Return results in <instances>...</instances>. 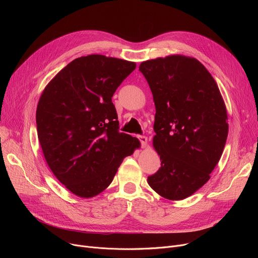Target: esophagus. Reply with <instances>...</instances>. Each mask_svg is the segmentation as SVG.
Wrapping results in <instances>:
<instances>
[{"label":"esophagus","mask_w":258,"mask_h":258,"mask_svg":"<svg viewBox=\"0 0 258 258\" xmlns=\"http://www.w3.org/2000/svg\"><path fill=\"white\" fill-rule=\"evenodd\" d=\"M137 138L139 139L140 143H141V147H145L146 146V143H147V138L145 136H137Z\"/></svg>","instance_id":"1"}]
</instances>
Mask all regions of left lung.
I'll return each instance as SVG.
<instances>
[{
  "label": "left lung",
  "mask_w": 258,
  "mask_h": 258,
  "mask_svg": "<svg viewBox=\"0 0 258 258\" xmlns=\"http://www.w3.org/2000/svg\"><path fill=\"white\" fill-rule=\"evenodd\" d=\"M139 71L154 96V146L161 161L147 183L165 199H186L210 179L223 154L228 118L222 95L196 58H156L143 61Z\"/></svg>",
  "instance_id": "8db88e82"
}]
</instances>
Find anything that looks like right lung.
Listing matches in <instances>:
<instances>
[{"instance_id": "obj_1", "label": "right lung", "mask_w": 258, "mask_h": 258, "mask_svg": "<svg viewBox=\"0 0 258 258\" xmlns=\"http://www.w3.org/2000/svg\"><path fill=\"white\" fill-rule=\"evenodd\" d=\"M136 63L99 54L72 60L44 90L36 110L37 137L50 169L80 198L102 192L122 160L140 146L119 132L112 97Z\"/></svg>"}]
</instances>
